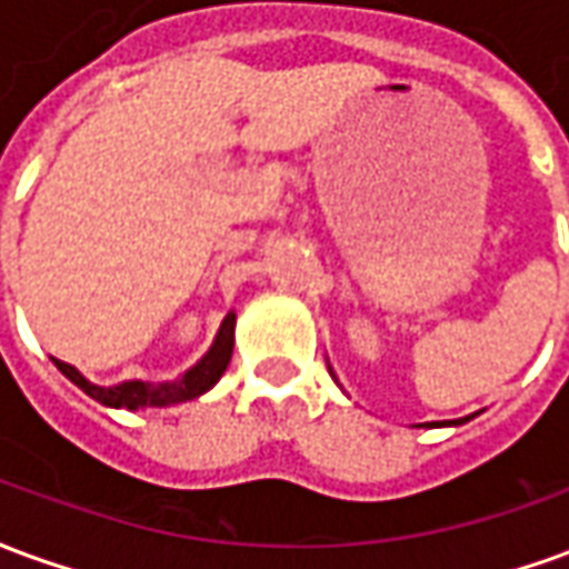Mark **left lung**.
<instances>
[{
    "instance_id": "obj_1",
    "label": "left lung",
    "mask_w": 569,
    "mask_h": 569,
    "mask_svg": "<svg viewBox=\"0 0 569 569\" xmlns=\"http://www.w3.org/2000/svg\"><path fill=\"white\" fill-rule=\"evenodd\" d=\"M466 420H472V418H460L457 423H466ZM427 427H429V423H427ZM432 427H436V423H432Z\"/></svg>"
}]
</instances>
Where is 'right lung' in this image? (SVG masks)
Listing matches in <instances>:
<instances>
[{
  "mask_svg": "<svg viewBox=\"0 0 569 569\" xmlns=\"http://www.w3.org/2000/svg\"><path fill=\"white\" fill-rule=\"evenodd\" d=\"M234 322H237V313L231 310V313L222 320V326H219L216 341H212L210 350L200 357L198 366H191L182 378H176V381H167V383L124 381V383H118V387H97V383L88 381L76 366L60 362V359H54V366L63 371L76 387H81V390L91 396V399H97L100 406L130 408V411H137V408L179 406V402H188V399H198V396H203L207 390H210L212 383L222 378L224 369H228V362H231V350H234Z\"/></svg>",
  "mask_w": 569,
  "mask_h": 569,
  "instance_id": "add662e5",
  "label": "right lung"
}]
</instances>
